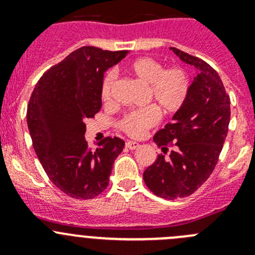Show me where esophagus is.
I'll list each match as a JSON object with an SVG mask.
<instances>
[{
  "label": "esophagus",
  "mask_w": 255,
  "mask_h": 255,
  "mask_svg": "<svg viewBox=\"0 0 255 255\" xmlns=\"http://www.w3.org/2000/svg\"><path fill=\"white\" fill-rule=\"evenodd\" d=\"M126 146H127L128 149H130V150H134V149L139 148L140 144L137 142H132V140H127V142H126Z\"/></svg>",
  "instance_id": "1"
}]
</instances>
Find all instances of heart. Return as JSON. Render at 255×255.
Listing matches in <instances>:
<instances>
[{
	"label": "heart",
	"mask_w": 255,
	"mask_h": 255,
	"mask_svg": "<svg viewBox=\"0 0 255 255\" xmlns=\"http://www.w3.org/2000/svg\"><path fill=\"white\" fill-rule=\"evenodd\" d=\"M128 70L140 82L148 86L149 99L153 100L160 111L166 115L182 109L190 92V80L180 68L164 70L158 60L151 58H138L128 65ZM116 75L109 71L101 87V100L105 104L111 101L112 87ZM155 106H148L128 113L121 122V127L132 137H140L146 129L154 127L160 120V113Z\"/></svg>",
	"instance_id": "obj_1"
}]
</instances>
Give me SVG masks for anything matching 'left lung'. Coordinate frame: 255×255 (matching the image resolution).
I'll list each match as a JSON object with an SVG mask.
<instances>
[{
	"instance_id": "obj_1",
	"label": "left lung",
	"mask_w": 255,
	"mask_h": 255,
	"mask_svg": "<svg viewBox=\"0 0 255 255\" xmlns=\"http://www.w3.org/2000/svg\"><path fill=\"white\" fill-rule=\"evenodd\" d=\"M180 60L194 66L190 92L173 122L154 135V142L166 153V143L174 142L168 156L158 155L143 173L151 192L166 200L179 199L196 191L212 174L228 132L230 97L218 74L196 56L170 48Z\"/></svg>"
}]
</instances>
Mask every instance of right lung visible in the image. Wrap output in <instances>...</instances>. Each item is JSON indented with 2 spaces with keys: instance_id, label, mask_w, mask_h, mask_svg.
Instances as JSON below:
<instances>
[{
  "instance_id": "add662e5",
  "label": "right lung",
  "mask_w": 255,
  "mask_h": 255,
  "mask_svg": "<svg viewBox=\"0 0 255 255\" xmlns=\"http://www.w3.org/2000/svg\"><path fill=\"white\" fill-rule=\"evenodd\" d=\"M127 54L80 48L43 74L30 96L27 125L35 154L53 184L74 199L101 194L125 148L120 138L106 137L90 149L85 121L101 110L104 74Z\"/></svg>"
}]
</instances>
